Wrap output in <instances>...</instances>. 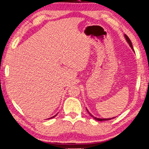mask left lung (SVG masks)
Instances as JSON below:
<instances>
[{
  "label": "left lung",
  "instance_id": "left-lung-1",
  "mask_svg": "<svg viewBox=\"0 0 149 149\" xmlns=\"http://www.w3.org/2000/svg\"><path fill=\"white\" fill-rule=\"evenodd\" d=\"M125 39H126V40H127V42L129 43V45H130V46L131 47V48L132 49H133V47H132V42H131V40H130V38H128V36H127V35H125ZM86 110H87V111H88V113H89V115L90 116H91L92 117H93L94 119H96V120H97V121H107V120H111V119H113V118H115V117H112V118H108V119H100V118H97V117H94L93 115H92L91 113H90L88 111V109H86Z\"/></svg>",
  "mask_w": 149,
  "mask_h": 149
}]
</instances>
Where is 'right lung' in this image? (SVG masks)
Instances as JSON below:
<instances>
[{
	"mask_svg": "<svg viewBox=\"0 0 149 149\" xmlns=\"http://www.w3.org/2000/svg\"><path fill=\"white\" fill-rule=\"evenodd\" d=\"M56 116V115H55V116H53V117H51V118H49V119H51V118H53V117H55Z\"/></svg>",
	"mask_w": 149,
	"mask_h": 149,
	"instance_id": "right-lung-1",
	"label": "right lung"
}]
</instances>
